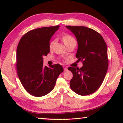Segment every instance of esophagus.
<instances>
[{
	"mask_svg": "<svg viewBox=\"0 0 123 123\" xmlns=\"http://www.w3.org/2000/svg\"><path fill=\"white\" fill-rule=\"evenodd\" d=\"M67 70H68L67 67H64V72H66Z\"/></svg>",
	"mask_w": 123,
	"mask_h": 123,
	"instance_id": "34e87169",
	"label": "esophagus"
}]
</instances>
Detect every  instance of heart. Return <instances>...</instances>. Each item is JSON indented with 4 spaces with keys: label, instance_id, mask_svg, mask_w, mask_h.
I'll use <instances>...</instances> for the list:
<instances>
[{
    "label": "heart",
    "instance_id": "heart-1",
    "mask_svg": "<svg viewBox=\"0 0 123 123\" xmlns=\"http://www.w3.org/2000/svg\"><path fill=\"white\" fill-rule=\"evenodd\" d=\"M62 40H63V42L64 44H67V43L70 42L72 41H75V39L72 36H70L69 35H64V36L62 37ZM55 40H53L49 44V48H52L54 44V43H55Z\"/></svg>",
    "mask_w": 123,
    "mask_h": 123
}]
</instances>
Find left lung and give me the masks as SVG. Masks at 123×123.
<instances>
[{"mask_svg":"<svg viewBox=\"0 0 123 123\" xmlns=\"http://www.w3.org/2000/svg\"><path fill=\"white\" fill-rule=\"evenodd\" d=\"M75 35L78 43L76 57L82 62L81 68L69 67L73 75L72 90L80 95L92 94L99 89L107 71V45L101 35L85 26H66Z\"/></svg>","mask_w":123,"mask_h":123,"instance_id":"left-lung-1","label":"left lung"}]
</instances>
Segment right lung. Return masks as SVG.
Segmentation results:
<instances>
[{"label":"right lung","mask_w":123,"mask_h":123,"mask_svg":"<svg viewBox=\"0 0 123 123\" xmlns=\"http://www.w3.org/2000/svg\"><path fill=\"white\" fill-rule=\"evenodd\" d=\"M59 28V25L43 27L29 31L18 44V76L25 89L33 96L42 97L50 92L63 72L61 64H53L50 68L43 66V57L50 52V39Z\"/></svg>","instance_id":"add662e5"}]
</instances>
